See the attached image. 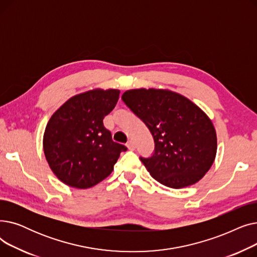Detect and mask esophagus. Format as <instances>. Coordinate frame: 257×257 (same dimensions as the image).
Masks as SVG:
<instances>
[{
  "label": "esophagus",
  "instance_id": "34e87169",
  "mask_svg": "<svg viewBox=\"0 0 257 257\" xmlns=\"http://www.w3.org/2000/svg\"><path fill=\"white\" fill-rule=\"evenodd\" d=\"M127 148L129 150H131V151H133V150H136V145H134V143L132 142V141H129L128 143H127Z\"/></svg>",
  "mask_w": 257,
  "mask_h": 257
}]
</instances>
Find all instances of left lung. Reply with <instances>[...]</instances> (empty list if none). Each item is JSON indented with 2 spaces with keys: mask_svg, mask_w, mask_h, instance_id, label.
<instances>
[{
  "mask_svg": "<svg viewBox=\"0 0 257 257\" xmlns=\"http://www.w3.org/2000/svg\"><path fill=\"white\" fill-rule=\"evenodd\" d=\"M121 100L154 139V154L141 160L156 181L182 188L204 177L217 154V133L199 106L178 92L156 88L130 89Z\"/></svg>",
  "mask_w": 257,
  "mask_h": 257,
  "instance_id": "obj_1",
  "label": "left lung"
}]
</instances>
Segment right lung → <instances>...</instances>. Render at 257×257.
<instances>
[{
	"instance_id": "obj_1",
	"label": "right lung",
	"mask_w": 257,
	"mask_h": 257,
	"mask_svg": "<svg viewBox=\"0 0 257 257\" xmlns=\"http://www.w3.org/2000/svg\"><path fill=\"white\" fill-rule=\"evenodd\" d=\"M118 89L96 88L76 94L53 113L44 133L50 169L64 184L89 188L113 171L121 151L103 118L117 103Z\"/></svg>"
}]
</instances>
